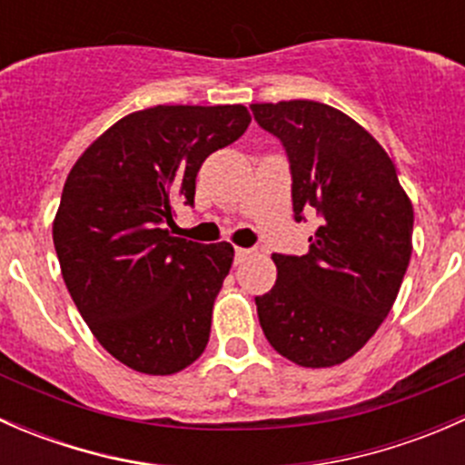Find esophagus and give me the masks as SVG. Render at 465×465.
Here are the masks:
<instances>
[{
  "label": "esophagus",
  "mask_w": 465,
  "mask_h": 465,
  "mask_svg": "<svg viewBox=\"0 0 465 465\" xmlns=\"http://www.w3.org/2000/svg\"><path fill=\"white\" fill-rule=\"evenodd\" d=\"M250 254H252V250H245V247H236V250H233V261H236V265H238V262L245 261Z\"/></svg>",
  "instance_id": "obj_1"
}]
</instances>
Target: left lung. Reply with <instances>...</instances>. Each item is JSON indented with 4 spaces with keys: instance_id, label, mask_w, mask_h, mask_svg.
<instances>
[{
    "instance_id": "obj_1",
    "label": "left lung",
    "mask_w": 465,
    "mask_h": 465,
    "mask_svg": "<svg viewBox=\"0 0 465 465\" xmlns=\"http://www.w3.org/2000/svg\"><path fill=\"white\" fill-rule=\"evenodd\" d=\"M252 112L288 154L294 220L320 218L306 254H272L276 283L256 297L261 328L299 367H335L391 311L414 209L382 145L344 112L317 101L254 103Z\"/></svg>"
}]
</instances>
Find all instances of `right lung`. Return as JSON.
I'll list each match as a JSON object with an SVG mask.
<instances>
[{
  "mask_svg": "<svg viewBox=\"0 0 465 465\" xmlns=\"http://www.w3.org/2000/svg\"><path fill=\"white\" fill-rule=\"evenodd\" d=\"M245 105H157L116 121L64 182L54 245L78 312L125 367L171 376L203 355L229 242L171 236L211 153L250 125Z\"/></svg>",
  "mask_w": 465,
  "mask_h": 465,
  "instance_id": "1",
  "label": "right lung"
}]
</instances>
